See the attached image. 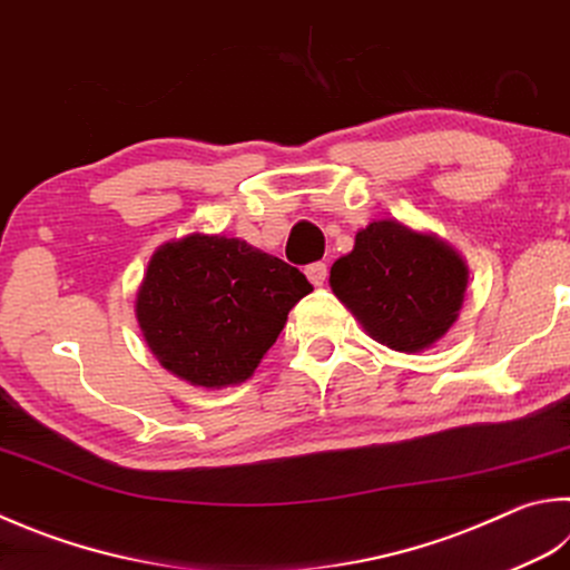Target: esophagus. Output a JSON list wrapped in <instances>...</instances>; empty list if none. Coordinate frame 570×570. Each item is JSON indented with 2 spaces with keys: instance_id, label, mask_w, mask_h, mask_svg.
Masks as SVG:
<instances>
[{
  "instance_id": "obj_1",
  "label": "esophagus",
  "mask_w": 570,
  "mask_h": 570,
  "mask_svg": "<svg viewBox=\"0 0 570 570\" xmlns=\"http://www.w3.org/2000/svg\"><path fill=\"white\" fill-rule=\"evenodd\" d=\"M305 275H307V281L313 283L315 287H322V285L327 283V265H325V263L307 265V267H305Z\"/></svg>"
}]
</instances>
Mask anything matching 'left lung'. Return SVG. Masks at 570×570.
<instances>
[{
	"instance_id": "left-lung-1",
	"label": "left lung",
	"mask_w": 570,
	"mask_h": 570,
	"mask_svg": "<svg viewBox=\"0 0 570 570\" xmlns=\"http://www.w3.org/2000/svg\"><path fill=\"white\" fill-rule=\"evenodd\" d=\"M469 271L432 233L374 220L354 235L352 253L330 271V287L367 335L396 352H422L459 317Z\"/></svg>"
}]
</instances>
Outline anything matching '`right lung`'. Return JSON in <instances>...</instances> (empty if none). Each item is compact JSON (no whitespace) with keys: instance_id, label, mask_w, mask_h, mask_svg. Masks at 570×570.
I'll return each mask as SVG.
<instances>
[{"instance_id":"1","label":"right lung","mask_w":570,"mask_h":570,"mask_svg":"<svg viewBox=\"0 0 570 570\" xmlns=\"http://www.w3.org/2000/svg\"><path fill=\"white\" fill-rule=\"evenodd\" d=\"M307 293V277L281 257L240 238L190 233L154 253L136 320L170 374L220 390L250 377Z\"/></svg>"}]
</instances>
